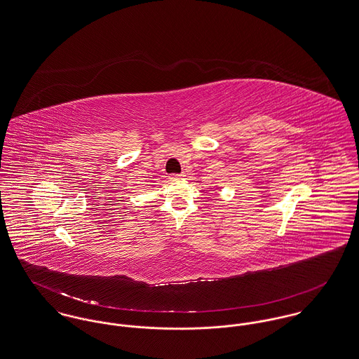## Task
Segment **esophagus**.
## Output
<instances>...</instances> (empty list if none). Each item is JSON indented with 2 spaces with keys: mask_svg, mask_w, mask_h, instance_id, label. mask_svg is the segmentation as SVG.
<instances>
[{
  "mask_svg": "<svg viewBox=\"0 0 359 359\" xmlns=\"http://www.w3.org/2000/svg\"><path fill=\"white\" fill-rule=\"evenodd\" d=\"M183 176H184V175H182V173H180V175L173 173V175H169V179H170V180H175V179H180V177H183Z\"/></svg>",
  "mask_w": 359,
  "mask_h": 359,
  "instance_id": "34e87169",
  "label": "esophagus"
}]
</instances>
